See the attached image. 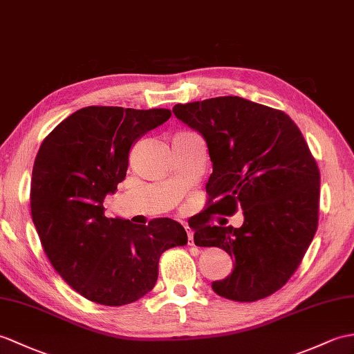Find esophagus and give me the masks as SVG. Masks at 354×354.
I'll return each instance as SVG.
<instances>
[{
  "label": "esophagus",
  "mask_w": 354,
  "mask_h": 354,
  "mask_svg": "<svg viewBox=\"0 0 354 354\" xmlns=\"http://www.w3.org/2000/svg\"><path fill=\"white\" fill-rule=\"evenodd\" d=\"M184 227H185L187 235H188V244L193 245V244H194V240H193V231H192V227L188 226V225H184Z\"/></svg>",
  "instance_id": "34e87169"
}]
</instances>
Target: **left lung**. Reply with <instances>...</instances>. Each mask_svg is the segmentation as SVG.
Listing matches in <instances>:
<instances>
[{
  "instance_id": "1",
  "label": "left lung",
  "mask_w": 354,
  "mask_h": 354,
  "mask_svg": "<svg viewBox=\"0 0 354 354\" xmlns=\"http://www.w3.org/2000/svg\"><path fill=\"white\" fill-rule=\"evenodd\" d=\"M174 114L205 138L212 161L211 205L193 225L194 244L234 258L232 273L212 290L235 301L268 297L288 282L317 232L319 170L308 143L288 114L240 96L176 104ZM238 209L243 227L207 225L212 214Z\"/></svg>"
}]
</instances>
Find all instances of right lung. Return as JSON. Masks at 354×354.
Returning <instances> with one entry per match:
<instances>
[{
	"label": "right lung",
	"mask_w": 354,
	"mask_h": 354,
	"mask_svg": "<svg viewBox=\"0 0 354 354\" xmlns=\"http://www.w3.org/2000/svg\"><path fill=\"white\" fill-rule=\"evenodd\" d=\"M170 110L86 106L59 123L40 145L31 175V217L46 257L64 282L87 300L123 306L158 279L162 252L187 244L178 221L149 225L109 218L106 194L127 176L129 151Z\"/></svg>",
	"instance_id": "1"
}]
</instances>
